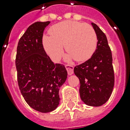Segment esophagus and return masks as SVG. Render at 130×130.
Returning a JSON list of instances; mask_svg holds the SVG:
<instances>
[{"mask_svg":"<svg viewBox=\"0 0 130 130\" xmlns=\"http://www.w3.org/2000/svg\"><path fill=\"white\" fill-rule=\"evenodd\" d=\"M65 67L67 69V73L69 75H72L73 73V66L71 65H65Z\"/></svg>","mask_w":130,"mask_h":130,"instance_id":"1","label":"esophagus"}]
</instances>
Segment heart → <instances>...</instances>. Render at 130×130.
Instances as JSON below:
<instances>
[{
  "instance_id": "b5f03b06",
  "label": "heart",
  "mask_w": 130,
  "mask_h": 130,
  "mask_svg": "<svg viewBox=\"0 0 130 130\" xmlns=\"http://www.w3.org/2000/svg\"><path fill=\"white\" fill-rule=\"evenodd\" d=\"M51 36H44L45 51L54 61H58L63 54V45L69 53L68 58L76 61L89 59L96 51L97 35L92 25L76 21H61L49 29Z\"/></svg>"
}]
</instances>
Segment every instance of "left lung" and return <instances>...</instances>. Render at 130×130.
Here are the masks:
<instances>
[{
    "label": "left lung",
    "instance_id": "obj_1",
    "mask_svg": "<svg viewBox=\"0 0 130 130\" xmlns=\"http://www.w3.org/2000/svg\"><path fill=\"white\" fill-rule=\"evenodd\" d=\"M92 25L97 35L96 49L90 59L74 67V73L79 79L82 101L89 106L100 107L111 96L115 75L107 36L96 24Z\"/></svg>",
    "mask_w": 130,
    "mask_h": 130
}]
</instances>
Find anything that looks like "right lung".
<instances>
[{
  "instance_id": "add662e5",
  "label": "right lung",
  "mask_w": 130,
  "mask_h": 130,
  "mask_svg": "<svg viewBox=\"0 0 130 130\" xmlns=\"http://www.w3.org/2000/svg\"><path fill=\"white\" fill-rule=\"evenodd\" d=\"M51 23L35 22L19 39L15 65L19 90L25 102L36 111L48 113L59 104V89L67 71L63 64H54L42 44L44 29Z\"/></svg>"
}]
</instances>
